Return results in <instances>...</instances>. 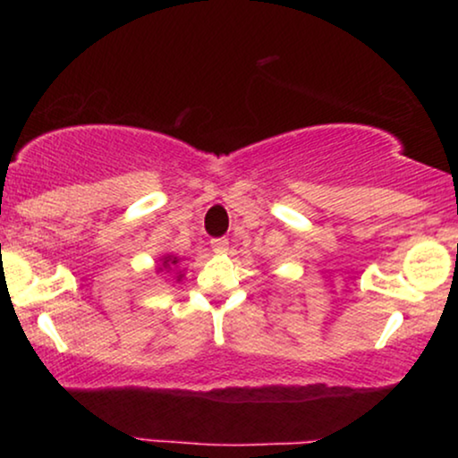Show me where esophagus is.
<instances>
[{
  "label": "esophagus",
  "instance_id": "esophagus-1",
  "mask_svg": "<svg viewBox=\"0 0 458 458\" xmlns=\"http://www.w3.org/2000/svg\"><path fill=\"white\" fill-rule=\"evenodd\" d=\"M210 248H212V252H216V254L227 252V248H229V240H225V237H216V240H212V242H210Z\"/></svg>",
  "mask_w": 458,
  "mask_h": 458
}]
</instances>
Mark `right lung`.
<instances>
[{
	"label": "right lung",
	"mask_w": 458,
	"mask_h": 458,
	"mask_svg": "<svg viewBox=\"0 0 458 458\" xmlns=\"http://www.w3.org/2000/svg\"><path fill=\"white\" fill-rule=\"evenodd\" d=\"M179 262H181V259H179V256H174V254L162 256L160 265H158V271H173V268H177ZM179 279H181V275H179Z\"/></svg>",
	"instance_id": "1"
}]
</instances>
